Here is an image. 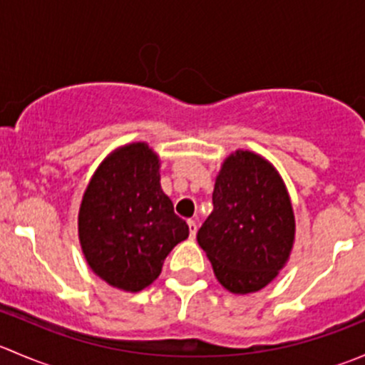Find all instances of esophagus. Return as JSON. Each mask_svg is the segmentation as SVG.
Instances as JSON below:
<instances>
[{
  "label": "esophagus",
  "mask_w": 365,
  "mask_h": 365,
  "mask_svg": "<svg viewBox=\"0 0 365 365\" xmlns=\"http://www.w3.org/2000/svg\"><path fill=\"white\" fill-rule=\"evenodd\" d=\"M189 231H190V238L196 237V233H197V222H196V220L189 219Z\"/></svg>",
  "instance_id": "obj_1"
}]
</instances>
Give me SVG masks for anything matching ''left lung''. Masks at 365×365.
Here are the masks:
<instances>
[{
	"instance_id": "obj_1",
	"label": "left lung",
	"mask_w": 365,
	"mask_h": 365,
	"mask_svg": "<svg viewBox=\"0 0 365 365\" xmlns=\"http://www.w3.org/2000/svg\"><path fill=\"white\" fill-rule=\"evenodd\" d=\"M213 212L197 231L215 277L233 293L264 288L284 267L295 237L281 176L259 155L227 157L212 194Z\"/></svg>"
}]
</instances>
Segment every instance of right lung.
Instances as JSON below:
<instances>
[{
  "instance_id": "add662e5",
  "label": "right lung",
  "mask_w": 365,
  "mask_h": 365,
  "mask_svg": "<svg viewBox=\"0 0 365 365\" xmlns=\"http://www.w3.org/2000/svg\"><path fill=\"white\" fill-rule=\"evenodd\" d=\"M159 159L145 143L123 146L95 171L79 210L91 270L114 288L141 292L160 275L189 226L160 189Z\"/></svg>"
}]
</instances>
